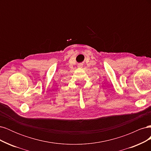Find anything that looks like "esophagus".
<instances>
[{
  "instance_id": "34e87169",
  "label": "esophagus",
  "mask_w": 151,
  "mask_h": 151,
  "mask_svg": "<svg viewBox=\"0 0 151 151\" xmlns=\"http://www.w3.org/2000/svg\"><path fill=\"white\" fill-rule=\"evenodd\" d=\"M78 67H83V65H82V64H79V65H78Z\"/></svg>"
}]
</instances>
